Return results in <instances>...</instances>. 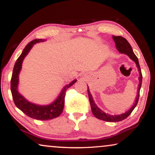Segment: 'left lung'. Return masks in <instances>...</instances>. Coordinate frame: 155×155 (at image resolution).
<instances>
[{"instance_id": "obj_1", "label": "left lung", "mask_w": 155, "mask_h": 155, "mask_svg": "<svg viewBox=\"0 0 155 155\" xmlns=\"http://www.w3.org/2000/svg\"><path fill=\"white\" fill-rule=\"evenodd\" d=\"M113 39H114V40L115 43V46H116V48L118 50V51L120 53H121V54H124L127 55L133 61L135 62L136 64H137V68L138 69V71H139V74H140V77L138 78V79H139V84H138V94H137V97H136L135 102L132 106V107H131L130 109H129L127 111L124 113V114H120V115H110L108 114H106V113L104 112L103 110H101L100 108L95 104L93 98H92V94H91V92H90L88 86H87V94H88L89 101H90V103H91L92 114L94 115V117L104 121L115 122L122 121L125 118H127V117L129 115L131 114V112L133 111V110L134 109V108L137 107L138 101V99H139L140 90V87H141L143 76H142L141 70H140L139 63H138V58L136 56L134 53L133 52L132 48H131V45H129L128 41L125 38H122L121 36H113Z\"/></svg>"}]
</instances>
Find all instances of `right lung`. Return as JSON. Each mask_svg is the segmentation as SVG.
<instances>
[{
  "label": "right lung",
  "mask_w": 155,
  "mask_h": 155,
  "mask_svg": "<svg viewBox=\"0 0 155 155\" xmlns=\"http://www.w3.org/2000/svg\"><path fill=\"white\" fill-rule=\"evenodd\" d=\"M45 41L46 40H42V39H35L28 44L22 51V54L18 58L17 62L15 64L11 78L10 87L12 95L14 102H15L16 107L28 117L39 120H48L54 119L55 117H58L62 114L64 108L66 91L73 84H74L77 81H73L70 84L65 85L56 100L48 105L41 106L35 104L27 101L21 94H20L19 92H18L17 87L18 84V74H19L21 69L23 61L35 44Z\"/></svg>",
  "instance_id": "add662e5"
}]
</instances>
